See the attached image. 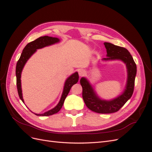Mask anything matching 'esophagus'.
Masks as SVG:
<instances>
[{
  "mask_svg": "<svg viewBox=\"0 0 152 152\" xmlns=\"http://www.w3.org/2000/svg\"><path fill=\"white\" fill-rule=\"evenodd\" d=\"M84 73H85V72H84V70H79V76L84 75Z\"/></svg>",
  "mask_w": 152,
  "mask_h": 152,
  "instance_id": "obj_1",
  "label": "esophagus"
}]
</instances>
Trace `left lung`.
Here are the masks:
<instances>
[{"label":"left lung","instance_id":"8db88e82","mask_svg":"<svg viewBox=\"0 0 152 152\" xmlns=\"http://www.w3.org/2000/svg\"><path fill=\"white\" fill-rule=\"evenodd\" d=\"M104 45L107 49L108 58H103V60L121 59L126 64L127 68L126 89L122 95L115 99L111 101L102 100L96 94L89 82L85 78L82 77L80 82L82 87V98L87 107L98 113H112L118 111L132 96L134 92L136 65L131 54L126 48L108 42H104Z\"/></svg>","mask_w":152,"mask_h":152}]
</instances>
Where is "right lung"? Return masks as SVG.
<instances>
[{"instance_id": "right-lung-1", "label": "right lung", "mask_w": 152, "mask_h": 152, "mask_svg": "<svg viewBox=\"0 0 152 152\" xmlns=\"http://www.w3.org/2000/svg\"><path fill=\"white\" fill-rule=\"evenodd\" d=\"M59 41V39L56 37H49V36L40 37L37 39L36 40L28 43L25 47L23 50L20 59H18L16 64V86H17L18 95H19L20 98L21 99V101L23 103H24V100L23 99V96H22L20 79H21V74L22 70L26 62L30 58L31 55L36 51L37 49L42 48L44 47L48 46V45L58 42ZM78 80H79V75H78L77 72H75V73H73V75L69 77L65 82L61 99L59 101V102L57 104L56 107H54L52 110H49V111L45 112L42 114L35 113L36 115L49 116L54 113H58L59 110H61L62 106L63 104V103L65 102V99L67 96V95L68 94L69 92H70L71 87H72L73 85L75 84L78 82Z\"/></svg>"}]
</instances>
